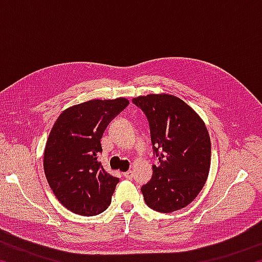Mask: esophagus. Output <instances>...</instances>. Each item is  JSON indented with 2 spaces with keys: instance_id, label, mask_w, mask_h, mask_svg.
Returning <instances> with one entry per match:
<instances>
[{
  "instance_id": "34e87169",
  "label": "esophagus",
  "mask_w": 262,
  "mask_h": 262,
  "mask_svg": "<svg viewBox=\"0 0 262 262\" xmlns=\"http://www.w3.org/2000/svg\"><path fill=\"white\" fill-rule=\"evenodd\" d=\"M123 177H125L126 179H132L133 178V172L130 170L123 172Z\"/></svg>"
}]
</instances>
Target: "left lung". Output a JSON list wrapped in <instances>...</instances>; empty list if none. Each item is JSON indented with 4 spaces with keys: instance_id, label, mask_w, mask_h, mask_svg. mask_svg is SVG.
Masks as SVG:
<instances>
[{
    "instance_id": "left-lung-1",
    "label": "left lung",
    "mask_w": 262,
    "mask_h": 262,
    "mask_svg": "<svg viewBox=\"0 0 262 262\" xmlns=\"http://www.w3.org/2000/svg\"><path fill=\"white\" fill-rule=\"evenodd\" d=\"M147 115L158 165L142 186L148 207L172 212L188 206L206 184L210 168L211 143L202 119L184 100L172 95L133 98Z\"/></svg>"
}]
</instances>
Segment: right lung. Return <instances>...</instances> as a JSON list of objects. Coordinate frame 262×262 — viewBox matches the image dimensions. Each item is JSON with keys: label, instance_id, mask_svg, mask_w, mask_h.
Here are the masks:
<instances>
[{"label": "right lung", "instance_id": "add662e5", "mask_svg": "<svg viewBox=\"0 0 262 262\" xmlns=\"http://www.w3.org/2000/svg\"><path fill=\"white\" fill-rule=\"evenodd\" d=\"M126 98L94 99L62 112L43 152V171L57 200L77 215L94 216L111 205L119 178L98 162L101 136L121 111Z\"/></svg>", "mask_w": 262, "mask_h": 262}]
</instances>
